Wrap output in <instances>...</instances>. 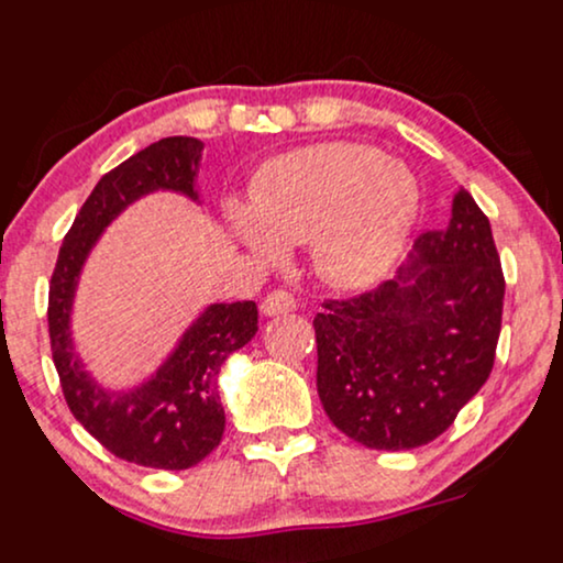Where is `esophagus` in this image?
I'll return each mask as SVG.
<instances>
[{
    "label": "esophagus",
    "mask_w": 563,
    "mask_h": 563,
    "mask_svg": "<svg viewBox=\"0 0 563 563\" xmlns=\"http://www.w3.org/2000/svg\"><path fill=\"white\" fill-rule=\"evenodd\" d=\"M297 308V300L289 292H282V289H276V292L266 295V300L261 302V310L263 316H282V313H292Z\"/></svg>",
    "instance_id": "1"
}]
</instances>
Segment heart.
<instances>
[{
    "instance_id": "heart-1",
    "label": "heart",
    "mask_w": 563,
    "mask_h": 563,
    "mask_svg": "<svg viewBox=\"0 0 563 563\" xmlns=\"http://www.w3.org/2000/svg\"><path fill=\"white\" fill-rule=\"evenodd\" d=\"M419 181L406 163L355 142L313 144L257 176L253 205L229 202L231 231L263 263L306 244L310 266L336 289H366L400 261L419 218Z\"/></svg>"
}]
</instances>
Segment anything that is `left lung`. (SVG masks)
Listing matches in <instances>:
<instances>
[{
    "label": "left lung",
    "instance_id": "obj_1",
    "mask_svg": "<svg viewBox=\"0 0 563 563\" xmlns=\"http://www.w3.org/2000/svg\"><path fill=\"white\" fill-rule=\"evenodd\" d=\"M504 292L490 221L459 189L448 227L419 236L398 279L316 313V387L332 424L374 451L440 438L493 372Z\"/></svg>",
    "mask_w": 563,
    "mask_h": 563
}]
</instances>
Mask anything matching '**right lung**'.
Segmentation results:
<instances>
[{
	"label": "right lung",
	"mask_w": 563,
	"mask_h": 563,
	"mask_svg": "<svg viewBox=\"0 0 563 563\" xmlns=\"http://www.w3.org/2000/svg\"><path fill=\"white\" fill-rule=\"evenodd\" d=\"M202 147L195 136L161 139L99 178L59 247L46 310L52 361L70 413L118 459L168 472L200 464L221 442L227 413L218 374L229 355L255 336L257 306L253 300L208 306L157 372L131 389H104L86 372L70 319L86 257L129 205L152 191H176L200 202L195 178Z\"/></svg>",
	"instance_id": "1"
}]
</instances>
